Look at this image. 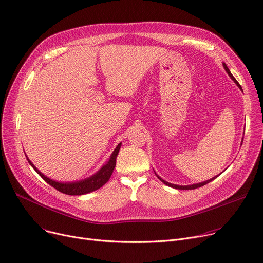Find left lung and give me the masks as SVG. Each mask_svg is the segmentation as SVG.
<instances>
[{
    "instance_id": "obj_1",
    "label": "left lung",
    "mask_w": 263,
    "mask_h": 263,
    "mask_svg": "<svg viewBox=\"0 0 263 263\" xmlns=\"http://www.w3.org/2000/svg\"><path fill=\"white\" fill-rule=\"evenodd\" d=\"M223 67H224V69H226V71L228 72V74L231 77V79L234 81V82L237 84V86L242 90V88H241V86H240V84L237 82V80L234 78V76L231 73V71H230V69L228 68V66H227V64L226 63H223ZM155 174H156V172H155ZM220 175V174H219ZM218 175V176H219ZM156 176L162 181V182L164 183V184H166L167 186H171V187H173V189H177V190H195V189H198V187H201V186H203V185H205V184H208V183H210L211 181H213L214 179H216L218 176H216V177H214V178H212V179H210V180H206V181H204V182H200V183H196V184H192V185H177V184H173V183H170V182H167V181H165V180H163L162 178L161 177H159L157 174H156Z\"/></svg>"
}]
</instances>
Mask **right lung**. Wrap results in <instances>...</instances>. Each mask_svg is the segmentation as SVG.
I'll return each instance as SVG.
<instances>
[{"mask_svg":"<svg viewBox=\"0 0 263 263\" xmlns=\"http://www.w3.org/2000/svg\"><path fill=\"white\" fill-rule=\"evenodd\" d=\"M121 144L122 143H119L117 145V147L110 155V158L106 162V164H104L96 174H93L92 176H90L86 179H82L80 181H73V182H59V181L48 178L47 176L43 175L32 164V162L27 158V156H26V158L28 160V163L33 167V170L40 176H41L46 181L49 185L53 186L55 190H58L59 192H61L63 194L71 195V196H79V195H84V194H88L93 191H97L100 187H102L107 182L114 172L115 166H116V159L119 154Z\"/></svg>","mask_w":263,"mask_h":263,"instance_id":"right-lung-1","label":"right lung"}]
</instances>
